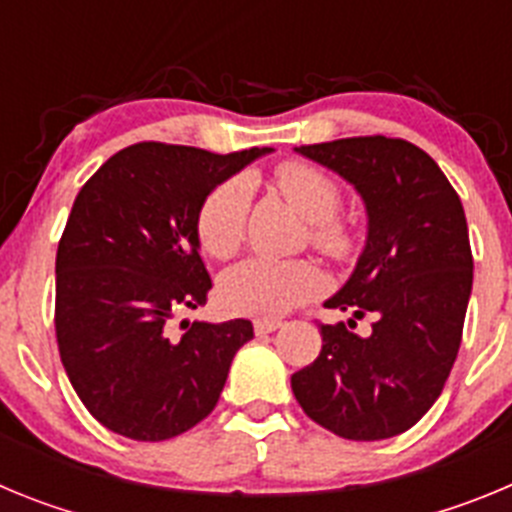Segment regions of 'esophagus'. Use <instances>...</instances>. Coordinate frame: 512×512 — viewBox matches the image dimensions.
Segmentation results:
<instances>
[{"mask_svg":"<svg viewBox=\"0 0 512 512\" xmlns=\"http://www.w3.org/2000/svg\"><path fill=\"white\" fill-rule=\"evenodd\" d=\"M277 328H282V320H271V318L253 320V330H256V336H266V333H274Z\"/></svg>","mask_w":512,"mask_h":512,"instance_id":"obj_1","label":"esophagus"}]
</instances>
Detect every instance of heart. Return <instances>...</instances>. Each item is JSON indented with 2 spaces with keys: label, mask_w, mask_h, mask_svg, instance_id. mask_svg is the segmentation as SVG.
<instances>
[{
  "label": "heart",
  "mask_w": 512,
  "mask_h": 512,
  "mask_svg": "<svg viewBox=\"0 0 512 512\" xmlns=\"http://www.w3.org/2000/svg\"><path fill=\"white\" fill-rule=\"evenodd\" d=\"M274 184L284 200L307 223L315 248L328 256H343L351 246L346 225L338 223L341 189L323 169L307 161H284L274 171ZM251 187L246 179H228L207 194L197 217V238L212 259L225 261L238 253L246 238ZM323 284L320 271L307 261H279L251 256L228 271L220 282V300L228 310L274 318L315 295Z\"/></svg>",
  "instance_id": "b5f03b06"
}]
</instances>
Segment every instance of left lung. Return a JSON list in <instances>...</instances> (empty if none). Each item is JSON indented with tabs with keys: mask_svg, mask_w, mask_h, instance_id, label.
<instances>
[{
	"mask_svg": "<svg viewBox=\"0 0 512 512\" xmlns=\"http://www.w3.org/2000/svg\"><path fill=\"white\" fill-rule=\"evenodd\" d=\"M354 184L366 207V246L325 307L375 315L359 337L320 325L323 348L292 374L307 418L351 441L413 428L441 395L459 354L472 295V248L459 194L438 164L400 138L366 135L295 148Z\"/></svg>",
	"mask_w": 512,
	"mask_h": 512,
	"instance_id": "1",
	"label": "left lung"
}]
</instances>
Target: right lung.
Instances as JSON below:
<instances>
[{
  "instance_id": "add662e5",
  "label": "right lung",
  "mask_w": 512,
  "mask_h": 512,
  "mask_svg": "<svg viewBox=\"0 0 512 512\" xmlns=\"http://www.w3.org/2000/svg\"><path fill=\"white\" fill-rule=\"evenodd\" d=\"M271 153L135 143L76 194L56 253V338L84 408L112 433L166 441L215 410L251 320H171L212 289L197 217L207 194Z\"/></svg>"
}]
</instances>
